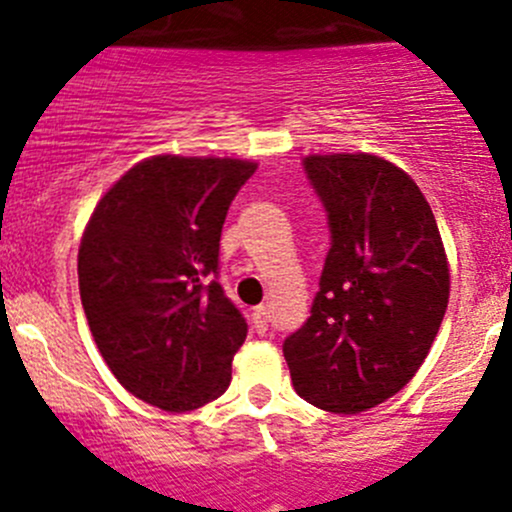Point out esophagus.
Listing matches in <instances>:
<instances>
[{"label":"esophagus","instance_id":"34e87169","mask_svg":"<svg viewBox=\"0 0 512 512\" xmlns=\"http://www.w3.org/2000/svg\"><path fill=\"white\" fill-rule=\"evenodd\" d=\"M252 324H255L257 333H267V328H270V314H267V306H257V309L252 311Z\"/></svg>","mask_w":512,"mask_h":512}]
</instances>
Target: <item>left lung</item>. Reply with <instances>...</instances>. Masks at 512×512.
I'll use <instances>...</instances> for the list:
<instances>
[{
  "mask_svg": "<svg viewBox=\"0 0 512 512\" xmlns=\"http://www.w3.org/2000/svg\"><path fill=\"white\" fill-rule=\"evenodd\" d=\"M331 247L304 326L282 343L294 390L355 414L400 392L427 358L449 301L437 220L417 184L370 154L301 161Z\"/></svg>",
  "mask_w": 512,
  "mask_h": 512,
  "instance_id": "8db88e82",
  "label": "left lung"
}]
</instances>
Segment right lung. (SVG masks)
Here are the masks:
<instances>
[{
	"label": "right lung",
	"instance_id": "obj_1",
	"mask_svg": "<svg viewBox=\"0 0 512 512\" xmlns=\"http://www.w3.org/2000/svg\"><path fill=\"white\" fill-rule=\"evenodd\" d=\"M255 169L147 159L102 196L85 228L78 282L90 333L112 375L166 412L196 410L230 385L247 321L218 282L220 233Z\"/></svg>",
	"mask_w": 512,
	"mask_h": 512
}]
</instances>
